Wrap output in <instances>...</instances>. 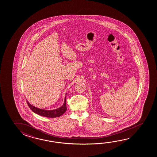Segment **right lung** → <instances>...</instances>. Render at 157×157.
<instances>
[{"label":"right lung","mask_w":157,"mask_h":157,"mask_svg":"<svg viewBox=\"0 0 157 157\" xmlns=\"http://www.w3.org/2000/svg\"><path fill=\"white\" fill-rule=\"evenodd\" d=\"M66 101V96L64 99V103L60 108H57L54 110H50V111L36 108V107L31 105L28 101H27V103L31 110L34 113L38 114V115L45 117H48V118H56L62 116V114L67 111Z\"/></svg>","instance_id":"obj_1"}]
</instances>
